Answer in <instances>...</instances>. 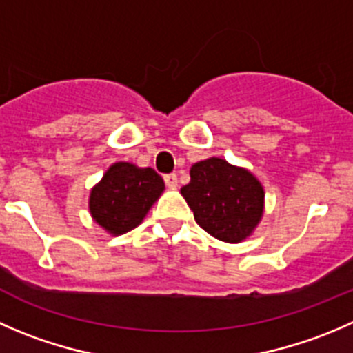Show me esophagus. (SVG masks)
<instances>
[{"label":"esophagus","mask_w":353,"mask_h":353,"mask_svg":"<svg viewBox=\"0 0 353 353\" xmlns=\"http://www.w3.org/2000/svg\"><path fill=\"white\" fill-rule=\"evenodd\" d=\"M163 181H165V184L169 188H176L177 186V176H176V174H167V176H163Z\"/></svg>","instance_id":"34e87169"}]
</instances>
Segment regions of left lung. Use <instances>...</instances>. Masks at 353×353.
Segmentation results:
<instances>
[{
  "mask_svg": "<svg viewBox=\"0 0 353 353\" xmlns=\"http://www.w3.org/2000/svg\"><path fill=\"white\" fill-rule=\"evenodd\" d=\"M190 176L181 194L201 229L225 243L252 234L263 214V188L250 170L212 157L194 163Z\"/></svg>",
  "mask_w": 353,
  "mask_h": 353,
  "instance_id": "left-lung-1",
  "label": "left lung"
}]
</instances>
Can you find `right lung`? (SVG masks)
<instances>
[{
    "label": "right lung",
    "mask_w": 353,
    "mask_h": 353,
    "mask_svg": "<svg viewBox=\"0 0 353 353\" xmlns=\"http://www.w3.org/2000/svg\"><path fill=\"white\" fill-rule=\"evenodd\" d=\"M163 190V179L150 167L117 162L91 190L90 212L107 232L124 234L141 224Z\"/></svg>",
    "instance_id": "obj_1"
}]
</instances>
